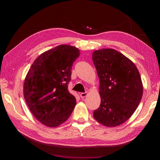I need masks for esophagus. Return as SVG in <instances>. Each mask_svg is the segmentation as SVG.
I'll return each mask as SVG.
<instances>
[{"label":"esophagus","instance_id":"obj_1","mask_svg":"<svg viewBox=\"0 0 160 160\" xmlns=\"http://www.w3.org/2000/svg\"><path fill=\"white\" fill-rule=\"evenodd\" d=\"M87 95H88V92H82L80 94V96L82 97V98H84V97H85Z\"/></svg>","mask_w":160,"mask_h":160}]
</instances>
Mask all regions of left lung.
<instances>
[{
    "instance_id": "obj_1",
    "label": "left lung",
    "mask_w": 160,
    "mask_h": 160,
    "mask_svg": "<svg viewBox=\"0 0 160 160\" xmlns=\"http://www.w3.org/2000/svg\"><path fill=\"white\" fill-rule=\"evenodd\" d=\"M92 61L99 78L101 97L94 118L107 127L121 125L132 115L142 99L138 70L130 59L112 48L94 51Z\"/></svg>"
}]
</instances>
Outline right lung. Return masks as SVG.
Segmentation results:
<instances>
[{
    "label": "right lung",
    "instance_id": "obj_1",
    "mask_svg": "<svg viewBox=\"0 0 160 160\" xmlns=\"http://www.w3.org/2000/svg\"><path fill=\"white\" fill-rule=\"evenodd\" d=\"M79 56L76 47L59 45L42 53L29 70L24 97L32 114L45 126H60L72 112L76 99L68 85L72 64Z\"/></svg>",
    "mask_w": 160,
    "mask_h": 160
}]
</instances>
